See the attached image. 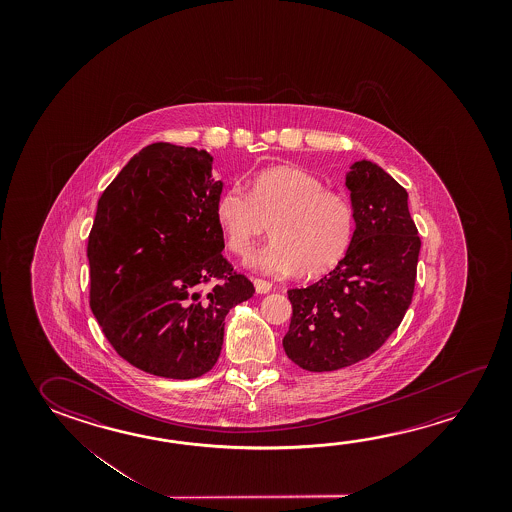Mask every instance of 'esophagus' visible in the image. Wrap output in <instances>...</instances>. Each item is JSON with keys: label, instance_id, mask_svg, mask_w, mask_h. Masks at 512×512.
I'll return each mask as SVG.
<instances>
[{"label": "esophagus", "instance_id": "obj_1", "mask_svg": "<svg viewBox=\"0 0 512 512\" xmlns=\"http://www.w3.org/2000/svg\"><path fill=\"white\" fill-rule=\"evenodd\" d=\"M253 285H255V291L259 294H266L271 291V284L268 280H262V278H253Z\"/></svg>", "mask_w": 512, "mask_h": 512}]
</instances>
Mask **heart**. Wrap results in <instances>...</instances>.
I'll return each instance as SVG.
<instances>
[{
  "mask_svg": "<svg viewBox=\"0 0 512 512\" xmlns=\"http://www.w3.org/2000/svg\"><path fill=\"white\" fill-rule=\"evenodd\" d=\"M214 216L228 250L239 257L252 250L271 221L273 241L250 264L275 277H319L336 268L350 248L355 223L343 193L296 166L262 169L250 180L248 194L228 187L216 200Z\"/></svg>",
  "mask_w": 512,
  "mask_h": 512,
  "instance_id": "b5f03b06",
  "label": "heart"
}]
</instances>
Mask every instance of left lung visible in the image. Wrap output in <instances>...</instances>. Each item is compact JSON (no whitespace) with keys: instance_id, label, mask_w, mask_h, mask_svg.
Returning <instances> with one entry per match:
<instances>
[{"instance_id":"left-lung-1","label":"left lung","mask_w":512,"mask_h":512,"mask_svg":"<svg viewBox=\"0 0 512 512\" xmlns=\"http://www.w3.org/2000/svg\"><path fill=\"white\" fill-rule=\"evenodd\" d=\"M355 232L344 259L316 284L289 289L287 357L307 371L368 359L400 327L414 294L418 228L409 194L384 169L359 160L346 173Z\"/></svg>"}]
</instances>
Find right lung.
Here are the masks:
<instances>
[{
  "instance_id": "obj_1",
  "label": "right lung",
  "mask_w": 512,
  "mask_h": 512,
  "mask_svg": "<svg viewBox=\"0 0 512 512\" xmlns=\"http://www.w3.org/2000/svg\"><path fill=\"white\" fill-rule=\"evenodd\" d=\"M221 191L207 151L155 143L98 200L87 243L91 309L119 357L151 375H205L228 310L255 293L221 255Z\"/></svg>"
}]
</instances>
